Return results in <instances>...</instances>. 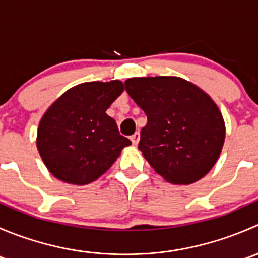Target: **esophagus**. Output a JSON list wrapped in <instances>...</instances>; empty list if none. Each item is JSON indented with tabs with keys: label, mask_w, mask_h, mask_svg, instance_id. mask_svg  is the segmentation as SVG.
Returning <instances> with one entry per match:
<instances>
[{
	"label": "esophagus",
	"mask_w": 258,
	"mask_h": 258,
	"mask_svg": "<svg viewBox=\"0 0 258 258\" xmlns=\"http://www.w3.org/2000/svg\"><path fill=\"white\" fill-rule=\"evenodd\" d=\"M131 141H132V144H134V145L139 144V141H140V132H135V134L132 135V136H131Z\"/></svg>",
	"instance_id": "obj_1"
}]
</instances>
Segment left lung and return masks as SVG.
Returning <instances> with one entry per match:
<instances>
[{"mask_svg": "<svg viewBox=\"0 0 258 258\" xmlns=\"http://www.w3.org/2000/svg\"><path fill=\"white\" fill-rule=\"evenodd\" d=\"M124 87L147 116L139 148L153 170L173 184L206 176L220 157L226 135L212 98L173 76L134 77Z\"/></svg>", "mask_w": 258, "mask_h": 258, "instance_id": "8db88e82", "label": "left lung"}]
</instances>
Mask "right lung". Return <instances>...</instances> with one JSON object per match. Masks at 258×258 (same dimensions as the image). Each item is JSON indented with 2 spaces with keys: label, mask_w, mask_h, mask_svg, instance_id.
<instances>
[{
  "label": "right lung",
  "mask_w": 258,
  "mask_h": 258,
  "mask_svg": "<svg viewBox=\"0 0 258 258\" xmlns=\"http://www.w3.org/2000/svg\"><path fill=\"white\" fill-rule=\"evenodd\" d=\"M123 83L85 82L70 88L48 107L37 130V150L49 172L72 184L102 176L131 141L106 113Z\"/></svg>",
  "instance_id": "1"
}]
</instances>
